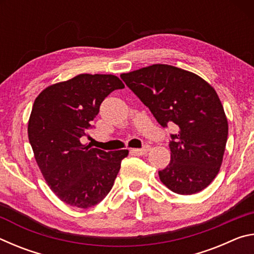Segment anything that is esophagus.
<instances>
[{
    "label": "esophagus",
    "instance_id": "esophagus-1",
    "mask_svg": "<svg viewBox=\"0 0 254 254\" xmlns=\"http://www.w3.org/2000/svg\"><path fill=\"white\" fill-rule=\"evenodd\" d=\"M131 151L134 154H137V156H143V154H147L150 151V145H144L141 149H132Z\"/></svg>",
    "mask_w": 254,
    "mask_h": 254
}]
</instances>
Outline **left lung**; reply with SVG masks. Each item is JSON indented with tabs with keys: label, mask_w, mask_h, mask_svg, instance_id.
Masks as SVG:
<instances>
[{
	"label": "left lung",
	"mask_w": 254,
	"mask_h": 254,
	"mask_svg": "<svg viewBox=\"0 0 254 254\" xmlns=\"http://www.w3.org/2000/svg\"><path fill=\"white\" fill-rule=\"evenodd\" d=\"M121 78L170 134V163L159 171L163 185L180 195L203 190L220 171L229 124L217 93L194 72L157 64Z\"/></svg>",
	"instance_id": "1"
}]
</instances>
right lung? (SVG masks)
I'll use <instances>...</instances> for the list:
<instances>
[{"label": "right lung", "instance_id": "1", "mask_svg": "<svg viewBox=\"0 0 254 254\" xmlns=\"http://www.w3.org/2000/svg\"><path fill=\"white\" fill-rule=\"evenodd\" d=\"M124 84L114 75L80 74L44 89L33 103L28 135L47 184L60 200L95 206L113 187L127 150L103 151L81 143L102 102Z\"/></svg>", "mask_w": 254, "mask_h": 254}]
</instances>
